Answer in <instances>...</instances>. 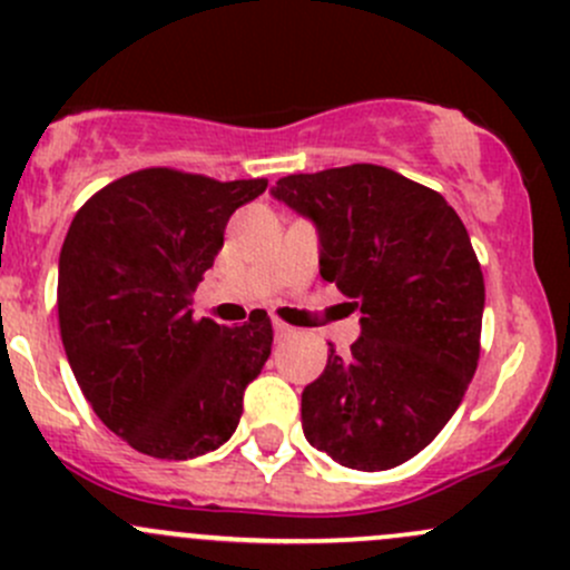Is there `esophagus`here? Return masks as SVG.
Returning <instances> with one entry per match:
<instances>
[{
  "mask_svg": "<svg viewBox=\"0 0 570 570\" xmlns=\"http://www.w3.org/2000/svg\"><path fill=\"white\" fill-rule=\"evenodd\" d=\"M273 333H275V338H289V335H295V327H289V325H286V322H278V320H275L273 322Z\"/></svg>",
  "mask_w": 570,
  "mask_h": 570,
  "instance_id": "obj_1",
  "label": "esophagus"
}]
</instances>
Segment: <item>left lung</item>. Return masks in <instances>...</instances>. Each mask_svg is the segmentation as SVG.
<instances>
[{
	"instance_id": "obj_1",
	"label": "left lung",
	"mask_w": 570,
	"mask_h": 570,
	"mask_svg": "<svg viewBox=\"0 0 570 570\" xmlns=\"http://www.w3.org/2000/svg\"><path fill=\"white\" fill-rule=\"evenodd\" d=\"M314 224L320 275L361 311L303 391V434L350 470H391L440 434L478 368L483 273L436 190L374 164L289 175L269 190Z\"/></svg>"
}]
</instances>
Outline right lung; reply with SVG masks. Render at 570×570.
<instances>
[{"label":"right lung","mask_w":570,"mask_h":570,"mask_svg":"<svg viewBox=\"0 0 570 570\" xmlns=\"http://www.w3.org/2000/svg\"><path fill=\"white\" fill-rule=\"evenodd\" d=\"M267 179L218 183L141 169L76 213L59 254L57 311L83 399L119 440L155 459L218 451L273 346L265 311L239 327L194 320V292L237 207Z\"/></svg>","instance_id":"right-lung-1"}]
</instances>
